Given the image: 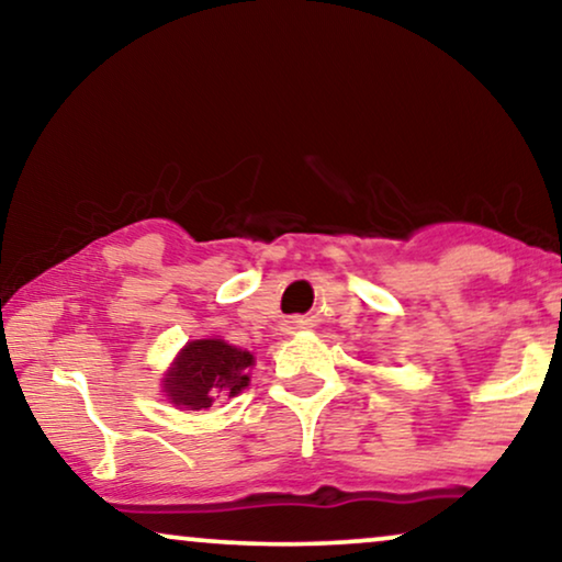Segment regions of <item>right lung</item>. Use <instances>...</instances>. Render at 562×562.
Returning a JSON list of instances; mask_svg holds the SVG:
<instances>
[{
    "label": "right lung",
    "instance_id": "obj_1",
    "mask_svg": "<svg viewBox=\"0 0 562 562\" xmlns=\"http://www.w3.org/2000/svg\"><path fill=\"white\" fill-rule=\"evenodd\" d=\"M252 356L222 340L189 342L166 379V394L187 409H206L220 394H240L248 386Z\"/></svg>",
    "mask_w": 562,
    "mask_h": 562
}]
</instances>
